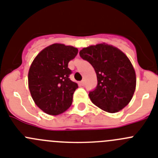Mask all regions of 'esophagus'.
I'll use <instances>...</instances> for the list:
<instances>
[{
    "label": "esophagus",
    "mask_w": 158,
    "mask_h": 158,
    "mask_svg": "<svg viewBox=\"0 0 158 158\" xmlns=\"http://www.w3.org/2000/svg\"><path fill=\"white\" fill-rule=\"evenodd\" d=\"M80 86H84L85 85V80H82L80 82H79Z\"/></svg>",
    "instance_id": "1"
}]
</instances>
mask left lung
Instances as JSON below:
<instances>
[{
  "label": "left lung",
  "instance_id": "obj_1",
  "mask_svg": "<svg viewBox=\"0 0 158 158\" xmlns=\"http://www.w3.org/2000/svg\"><path fill=\"white\" fill-rule=\"evenodd\" d=\"M81 58L94 69L98 84L89 96L95 106L108 113L119 112L128 105L136 86L135 69L123 52L106 44L83 48Z\"/></svg>",
  "mask_w": 158,
  "mask_h": 158
}]
</instances>
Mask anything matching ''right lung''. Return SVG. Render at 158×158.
I'll list each match as a JSON object with an SVG mask.
<instances>
[{"instance_id": "obj_1", "label": "right lung", "mask_w": 158, "mask_h": 158, "mask_svg": "<svg viewBox=\"0 0 158 158\" xmlns=\"http://www.w3.org/2000/svg\"><path fill=\"white\" fill-rule=\"evenodd\" d=\"M78 49L63 44H52L41 51L31 64L28 85L32 98L43 112L59 115L72 103L78 84L69 76V62L76 57Z\"/></svg>"}]
</instances>
